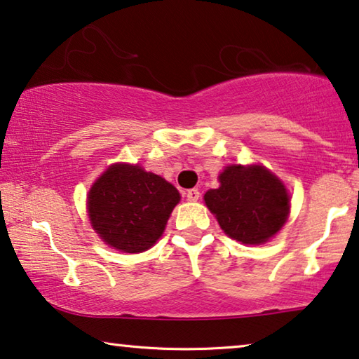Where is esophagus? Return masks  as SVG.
I'll list each match as a JSON object with an SVG mask.
<instances>
[{"label": "esophagus", "instance_id": "34e87169", "mask_svg": "<svg viewBox=\"0 0 359 359\" xmlns=\"http://www.w3.org/2000/svg\"><path fill=\"white\" fill-rule=\"evenodd\" d=\"M187 200L189 201H198L200 200V191H198V189H190L187 190Z\"/></svg>", "mask_w": 359, "mask_h": 359}]
</instances>
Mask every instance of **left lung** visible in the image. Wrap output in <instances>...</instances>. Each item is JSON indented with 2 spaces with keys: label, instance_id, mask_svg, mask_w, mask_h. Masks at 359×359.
<instances>
[{
  "label": "left lung",
  "instance_id": "8db88e82",
  "mask_svg": "<svg viewBox=\"0 0 359 359\" xmlns=\"http://www.w3.org/2000/svg\"><path fill=\"white\" fill-rule=\"evenodd\" d=\"M221 187L206 191L205 203L229 237L247 245L264 243L285 224L287 189L263 165H229Z\"/></svg>",
  "mask_w": 359,
  "mask_h": 359
}]
</instances>
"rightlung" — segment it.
<instances>
[{"mask_svg": "<svg viewBox=\"0 0 359 359\" xmlns=\"http://www.w3.org/2000/svg\"><path fill=\"white\" fill-rule=\"evenodd\" d=\"M180 200L177 189L140 165L114 164L88 194L92 226L109 247L142 253L161 237Z\"/></svg>", "mask_w": 359, "mask_h": 359, "instance_id": "add662e5", "label": "right lung"}]
</instances>
